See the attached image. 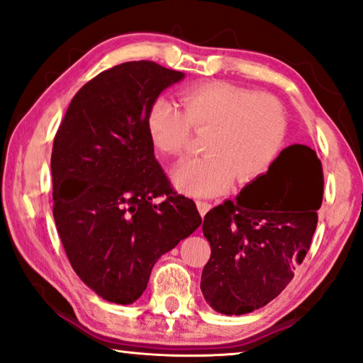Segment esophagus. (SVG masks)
<instances>
[{
	"label": "esophagus",
	"mask_w": 363,
	"mask_h": 363,
	"mask_svg": "<svg viewBox=\"0 0 363 363\" xmlns=\"http://www.w3.org/2000/svg\"><path fill=\"white\" fill-rule=\"evenodd\" d=\"M197 208H199V213L202 215V216H205L207 215V212L210 208H212V203L210 202H205V200H197Z\"/></svg>",
	"instance_id": "34e87169"
}]
</instances>
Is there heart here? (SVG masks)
Instances as JSON below:
<instances>
[{
  "label": "heart",
  "instance_id": "1",
  "mask_svg": "<svg viewBox=\"0 0 363 363\" xmlns=\"http://www.w3.org/2000/svg\"><path fill=\"white\" fill-rule=\"evenodd\" d=\"M184 111L158 97L148 112L151 142L166 156H181L194 132L203 133V156L184 160L172 182L191 196H216L233 177L250 182L279 155L286 135L285 109L270 93H254L228 81L184 89Z\"/></svg>",
  "mask_w": 363,
  "mask_h": 363
}]
</instances>
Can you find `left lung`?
<instances>
[{"instance_id":"1","label":"left lung","mask_w":363,"mask_h":363,"mask_svg":"<svg viewBox=\"0 0 363 363\" xmlns=\"http://www.w3.org/2000/svg\"><path fill=\"white\" fill-rule=\"evenodd\" d=\"M323 191L315 150L294 145L235 200L205 215L202 230L212 254L200 289L213 310L251 313L290 284L296 264L310 251Z\"/></svg>"}]
</instances>
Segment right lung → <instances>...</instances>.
Masks as SVG:
<instances>
[{"label":"right lung","mask_w":363,"mask_h":363,"mask_svg":"<svg viewBox=\"0 0 363 363\" xmlns=\"http://www.w3.org/2000/svg\"><path fill=\"white\" fill-rule=\"evenodd\" d=\"M182 78L148 60L106 69L74 94L53 140L58 235L74 272L107 301L137 300L155 262L202 223L194 200L172 191L148 133L153 102Z\"/></svg>","instance_id":"right-lung-1"}]
</instances>
